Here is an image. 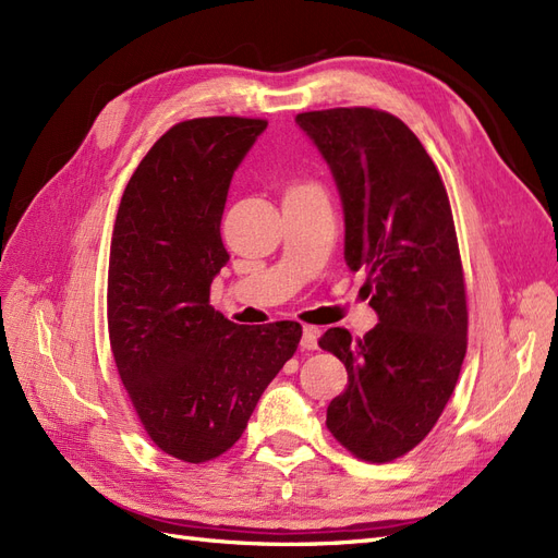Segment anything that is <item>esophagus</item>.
<instances>
[{
  "mask_svg": "<svg viewBox=\"0 0 558 558\" xmlns=\"http://www.w3.org/2000/svg\"><path fill=\"white\" fill-rule=\"evenodd\" d=\"M300 347L307 349V351H314L318 347V330L314 326H302Z\"/></svg>",
  "mask_w": 558,
  "mask_h": 558,
  "instance_id": "obj_1",
  "label": "esophagus"
}]
</instances>
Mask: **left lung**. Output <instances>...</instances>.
<instances>
[{"instance_id": "1", "label": "left lung", "mask_w": 558, "mask_h": 558, "mask_svg": "<svg viewBox=\"0 0 558 558\" xmlns=\"http://www.w3.org/2000/svg\"><path fill=\"white\" fill-rule=\"evenodd\" d=\"M330 167L344 211V260L365 269L379 324L318 344L349 373L326 426L363 461L386 463L433 430L468 347L465 283L445 183L400 118L365 107L298 113Z\"/></svg>"}]
</instances>
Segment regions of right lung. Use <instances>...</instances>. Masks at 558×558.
I'll list each match as a JSON object with an SVG mask.
<instances>
[{"instance_id": "1", "label": "right lung", "mask_w": 558, "mask_h": 558, "mask_svg": "<svg viewBox=\"0 0 558 558\" xmlns=\"http://www.w3.org/2000/svg\"><path fill=\"white\" fill-rule=\"evenodd\" d=\"M267 121L214 116L167 130L116 214L109 337L144 430L165 453L205 463L240 440L302 337L295 320L234 326L209 305L230 260L221 216L230 181Z\"/></svg>"}]
</instances>
